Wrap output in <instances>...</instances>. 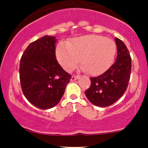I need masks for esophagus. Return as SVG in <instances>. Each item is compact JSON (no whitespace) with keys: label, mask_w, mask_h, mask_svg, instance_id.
Wrapping results in <instances>:
<instances>
[{"label":"esophagus","mask_w":148,"mask_h":148,"mask_svg":"<svg viewBox=\"0 0 148 148\" xmlns=\"http://www.w3.org/2000/svg\"><path fill=\"white\" fill-rule=\"evenodd\" d=\"M79 75H78V76H72V78H71V81H75V80L79 79Z\"/></svg>","instance_id":"34e87169"}]
</instances>
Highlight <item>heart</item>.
<instances>
[{
    "instance_id": "obj_1",
    "label": "heart",
    "mask_w": 148,
    "mask_h": 148,
    "mask_svg": "<svg viewBox=\"0 0 148 148\" xmlns=\"http://www.w3.org/2000/svg\"><path fill=\"white\" fill-rule=\"evenodd\" d=\"M117 45L111 39L101 35H85L75 37L68 44H60L56 53L64 70L71 72L79 62L82 69L90 75H99L114 61Z\"/></svg>"
}]
</instances>
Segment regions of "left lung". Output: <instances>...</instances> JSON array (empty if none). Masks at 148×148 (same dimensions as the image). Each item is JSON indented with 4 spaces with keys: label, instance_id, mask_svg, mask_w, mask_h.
<instances>
[{
    "label": "left lung",
    "instance_id": "8db88e82",
    "mask_svg": "<svg viewBox=\"0 0 148 148\" xmlns=\"http://www.w3.org/2000/svg\"><path fill=\"white\" fill-rule=\"evenodd\" d=\"M118 56L109 69L97 77H91L86 96L93 105L106 107L114 103L126 91L132 70V58L126 45L115 38Z\"/></svg>",
    "mask_w": 148,
    "mask_h": 148
}]
</instances>
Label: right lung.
<instances>
[{
  "label": "right lung",
  "instance_id": "obj_1",
  "mask_svg": "<svg viewBox=\"0 0 148 148\" xmlns=\"http://www.w3.org/2000/svg\"><path fill=\"white\" fill-rule=\"evenodd\" d=\"M55 37L45 36L30 43L20 60L19 78L23 95L41 109L58 103L72 76L66 72L56 57Z\"/></svg>",
  "mask_w": 148,
  "mask_h": 148
}]
</instances>
